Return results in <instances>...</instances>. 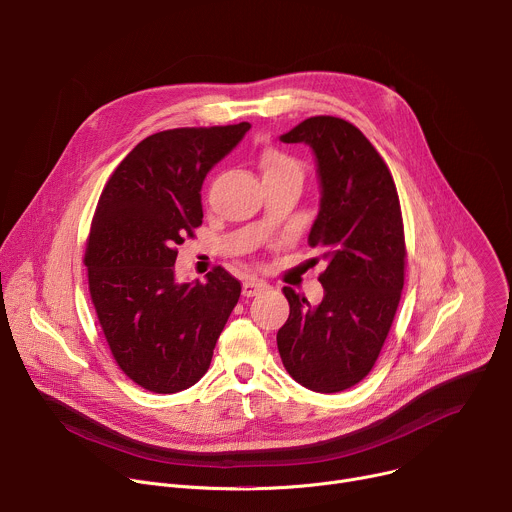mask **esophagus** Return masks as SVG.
I'll use <instances>...</instances> for the list:
<instances>
[{
    "label": "esophagus",
    "mask_w": 512,
    "mask_h": 512,
    "mask_svg": "<svg viewBox=\"0 0 512 512\" xmlns=\"http://www.w3.org/2000/svg\"><path fill=\"white\" fill-rule=\"evenodd\" d=\"M269 285L265 283V281H259V279H247L245 283H243V296L245 298H253V296H257V294H261V291H265Z\"/></svg>",
    "instance_id": "esophagus-1"
}]
</instances>
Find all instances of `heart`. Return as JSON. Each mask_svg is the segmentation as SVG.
<instances>
[{"label": "heart", "mask_w": 512, "mask_h": 512, "mask_svg": "<svg viewBox=\"0 0 512 512\" xmlns=\"http://www.w3.org/2000/svg\"><path fill=\"white\" fill-rule=\"evenodd\" d=\"M259 168L263 174V180L269 178H296L302 182V164L294 158L289 156L283 150L277 148H267L261 152L259 156Z\"/></svg>", "instance_id": "heart-1"}]
</instances>
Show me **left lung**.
Wrapping results in <instances>:
<instances>
[{
  "label": "left lung",
  "instance_id": "obj_1",
  "mask_svg": "<svg viewBox=\"0 0 512 512\" xmlns=\"http://www.w3.org/2000/svg\"><path fill=\"white\" fill-rule=\"evenodd\" d=\"M281 141L316 154L322 198L308 243L328 265L316 308L283 287L289 318L277 348L291 379L338 393L373 371L397 314L407 259L399 194L375 145L340 117H310Z\"/></svg>",
  "mask_w": 512,
  "mask_h": 512
}]
</instances>
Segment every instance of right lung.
<instances>
[{"label": "right lung", "instance_id": "1", "mask_svg": "<svg viewBox=\"0 0 512 512\" xmlns=\"http://www.w3.org/2000/svg\"><path fill=\"white\" fill-rule=\"evenodd\" d=\"M249 123L178 127L139 141L107 180L91 223L85 265L91 300L117 367L152 393L202 379L241 296L214 267L206 283H178V245L202 225L200 188Z\"/></svg>", "mask_w": 512, "mask_h": 512}]
</instances>
